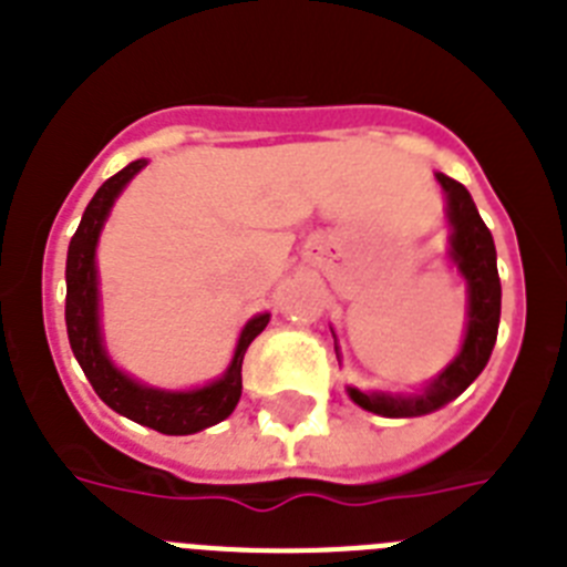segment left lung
<instances>
[{
	"label": "left lung",
	"instance_id": "1",
	"mask_svg": "<svg viewBox=\"0 0 567 567\" xmlns=\"http://www.w3.org/2000/svg\"><path fill=\"white\" fill-rule=\"evenodd\" d=\"M434 178L443 187L445 221L452 229L445 258L452 260V267L465 280L463 343H460V352L432 380L420 383L414 392H380V389L346 385V394L352 403H358L365 412L380 414V417H420V414L437 412L445 403H452L477 380V374L488 363L491 349L497 343L503 289H499L494 238L480 218L468 189L443 173H434ZM332 338L340 363V343L334 329Z\"/></svg>",
	"mask_w": 567,
	"mask_h": 567
}]
</instances>
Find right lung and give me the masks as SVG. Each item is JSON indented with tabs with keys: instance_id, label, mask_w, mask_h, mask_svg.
Wrapping results in <instances>:
<instances>
[{
	"instance_id": "1",
	"label": "right lung",
	"mask_w": 567,
	"mask_h": 567,
	"mask_svg": "<svg viewBox=\"0 0 567 567\" xmlns=\"http://www.w3.org/2000/svg\"><path fill=\"white\" fill-rule=\"evenodd\" d=\"M147 167V158H135L127 167L118 169L113 178L102 184L87 204L79 224L76 235L70 238L68 267V300H64V320H68L70 349L82 365L84 378L96 389L99 398L118 412L122 417L133 420L138 425H147L162 434H195L209 425L221 423L235 412L240 400V365L247 354L249 343L258 338L269 323V312H258L244 323L238 340H235L233 358L227 369L215 380L193 389H162V385L144 383L124 372L115 363L104 340L102 323V284H99V238L113 213L118 195L124 193L135 175Z\"/></svg>"
}]
</instances>
